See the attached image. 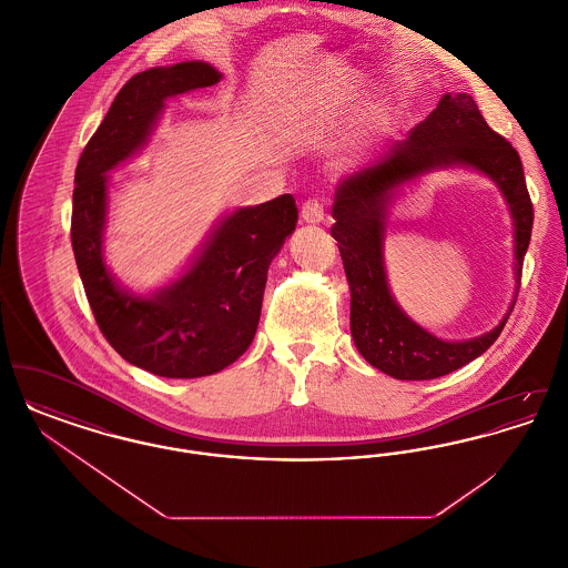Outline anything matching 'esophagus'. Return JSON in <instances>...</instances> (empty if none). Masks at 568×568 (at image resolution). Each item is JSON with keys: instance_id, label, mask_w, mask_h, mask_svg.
<instances>
[{"instance_id": "34e87169", "label": "esophagus", "mask_w": 568, "mask_h": 568, "mask_svg": "<svg viewBox=\"0 0 568 568\" xmlns=\"http://www.w3.org/2000/svg\"><path fill=\"white\" fill-rule=\"evenodd\" d=\"M300 216H302V221H304V223H311V225L322 223L325 216L324 202H322V200H317V197L306 200V202L302 204Z\"/></svg>"}]
</instances>
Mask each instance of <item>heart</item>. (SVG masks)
I'll use <instances>...</instances> for the list:
<instances>
[{
	"label": "heart",
	"mask_w": 568,
	"mask_h": 568,
	"mask_svg": "<svg viewBox=\"0 0 568 568\" xmlns=\"http://www.w3.org/2000/svg\"><path fill=\"white\" fill-rule=\"evenodd\" d=\"M385 123V110L383 109H373L368 110L362 119H359V134H371V132H375V130H378L381 125Z\"/></svg>",
	"instance_id": "1"
}]
</instances>
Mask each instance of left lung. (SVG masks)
<instances>
[{
    "instance_id": "1",
    "label": "left lung",
    "mask_w": 568,
    "mask_h": 568,
    "mask_svg": "<svg viewBox=\"0 0 568 568\" xmlns=\"http://www.w3.org/2000/svg\"><path fill=\"white\" fill-rule=\"evenodd\" d=\"M473 166L504 191L516 225V282L532 234V202L511 142L496 134L468 93H445L438 106L381 160L347 176L334 195L332 236L352 290V336L357 352L381 373L403 381L443 377L487 352L504 322L470 342H443L415 325L386 285L382 243L386 206L405 182L440 166Z\"/></svg>"
}]
</instances>
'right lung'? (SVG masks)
Segmentation results:
<instances>
[{"instance_id":"add662e5","label":"right lung","mask_w":568,"mask_h":568,"mask_svg":"<svg viewBox=\"0 0 568 568\" xmlns=\"http://www.w3.org/2000/svg\"><path fill=\"white\" fill-rule=\"evenodd\" d=\"M221 81L211 63L151 68L123 84L74 176L72 248L84 294L112 349L168 378L215 375L253 343L268 266L296 230L294 195L223 216L187 272L153 296L123 290L104 262L109 174L142 151L165 100Z\"/></svg>"}]
</instances>
